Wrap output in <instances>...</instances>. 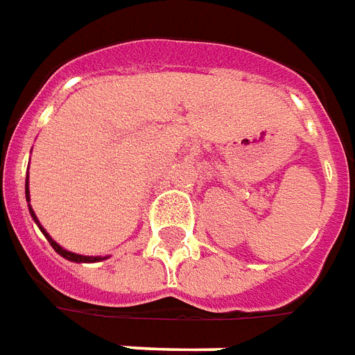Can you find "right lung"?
<instances>
[{
    "instance_id": "obj_1",
    "label": "right lung",
    "mask_w": 355,
    "mask_h": 355,
    "mask_svg": "<svg viewBox=\"0 0 355 355\" xmlns=\"http://www.w3.org/2000/svg\"><path fill=\"white\" fill-rule=\"evenodd\" d=\"M26 201H30V190H28V177H26ZM28 205H30V203H28ZM30 215H32V218H34V223L37 224V226H40V230H42L43 234H45V238H47V241H49V243H51V247H53V249H55V251H57V253L60 254V257H64V259H68V261H72V262H98V261H104V259H108V257H85V254H76V253H70V251H66L64 247L58 245L57 241L51 238L47 232L43 230L42 224H40V220H37V216H35L34 209H32V207H30Z\"/></svg>"
}]
</instances>
